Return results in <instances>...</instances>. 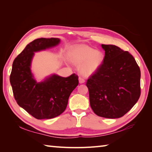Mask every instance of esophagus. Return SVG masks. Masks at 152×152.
<instances>
[{"label":"esophagus","instance_id":"34e87169","mask_svg":"<svg viewBox=\"0 0 152 152\" xmlns=\"http://www.w3.org/2000/svg\"><path fill=\"white\" fill-rule=\"evenodd\" d=\"M79 82H80V83H84V82H85V80H84V78H82V77H80V78H79Z\"/></svg>","mask_w":152,"mask_h":152}]
</instances>
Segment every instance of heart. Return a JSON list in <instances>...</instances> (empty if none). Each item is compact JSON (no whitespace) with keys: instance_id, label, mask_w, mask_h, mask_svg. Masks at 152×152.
<instances>
[{"instance_id":"obj_1","label":"heart","mask_w":152,"mask_h":152,"mask_svg":"<svg viewBox=\"0 0 152 152\" xmlns=\"http://www.w3.org/2000/svg\"><path fill=\"white\" fill-rule=\"evenodd\" d=\"M71 59L77 64H82L80 71L84 76L95 73L104 61V55L101 51L88 46H79L70 51Z\"/></svg>"}]
</instances>
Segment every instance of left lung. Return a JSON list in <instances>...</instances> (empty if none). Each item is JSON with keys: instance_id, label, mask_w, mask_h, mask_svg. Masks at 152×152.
Listing matches in <instances>:
<instances>
[{"instance_id": "left-lung-1", "label": "left lung", "mask_w": 152, "mask_h": 152, "mask_svg": "<svg viewBox=\"0 0 152 152\" xmlns=\"http://www.w3.org/2000/svg\"><path fill=\"white\" fill-rule=\"evenodd\" d=\"M101 46L105 51L104 61L86 82L90 106L100 117L119 118L140 97V68L128 51L114 45Z\"/></svg>"}]
</instances>
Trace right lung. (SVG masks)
I'll use <instances>...</instances> for the list:
<instances>
[{
    "label": "right lung",
    "instance_id": "1",
    "mask_svg": "<svg viewBox=\"0 0 152 152\" xmlns=\"http://www.w3.org/2000/svg\"><path fill=\"white\" fill-rule=\"evenodd\" d=\"M57 38H38L31 42L14 59L10 81L19 106L38 119L56 118L65 110L71 93L78 85V77L72 74L64 78L51 74L38 82L31 72L34 52L57 46Z\"/></svg>",
    "mask_w": 152,
    "mask_h": 152
}]
</instances>
